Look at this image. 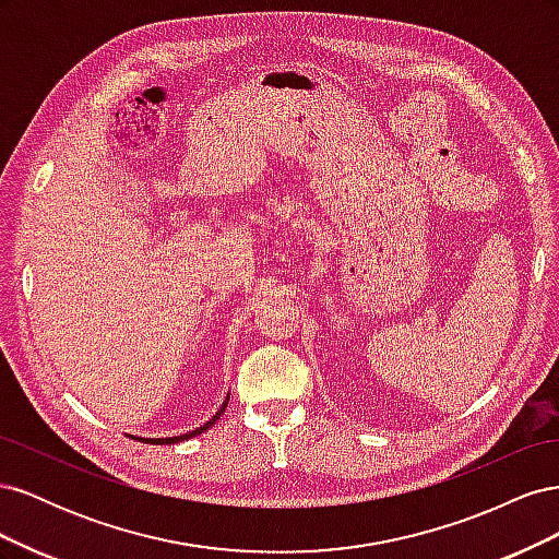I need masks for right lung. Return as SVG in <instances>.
<instances>
[{"label":"right lung","mask_w":559,"mask_h":559,"mask_svg":"<svg viewBox=\"0 0 559 559\" xmlns=\"http://www.w3.org/2000/svg\"><path fill=\"white\" fill-rule=\"evenodd\" d=\"M226 405H228V399L224 401V405L222 408H218V413L207 421V425H202V427H198L195 431H189V433H183V436H173V438H140V436H134V441H146V443H154V445H173V443H179V441H186V438H193V436H198V433H202V431H207L214 421L224 415V411H226Z\"/></svg>","instance_id":"1"}]
</instances>
